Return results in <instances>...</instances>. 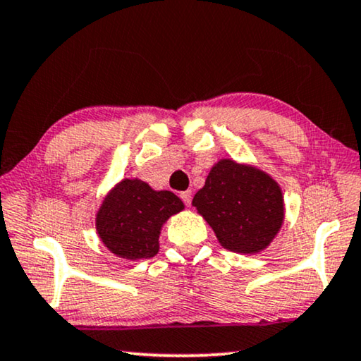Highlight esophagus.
<instances>
[{
	"label": "esophagus",
	"mask_w": 361,
	"mask_h": 361,
	"mask_svg": "<svg viewBox=\"0 0 361 361\" xmlns=\"http://www.w3.org/2000/svg\"><path fill=\"white\" fill-rule=\"evenodd\" d=\"M180 198H182V202L185 203L187 207L190 205L192 203V192L190 190H185V192H180Z\"/></svg>",
	"instance_id": "1"
}]
</instances>
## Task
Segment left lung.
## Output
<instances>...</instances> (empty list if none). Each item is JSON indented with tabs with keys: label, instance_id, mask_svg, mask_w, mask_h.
Here are the masks:
<instances>
[{
	"label": "left lung",
	"instance_id": "8db88e82",
	"mask_svg": "<svg viewBox=\"0 0 361 361\" xmlns=\"http://www.w3.org/2000/svg\"><path fill=\"white\" fill-rule=\"evenodd\" d=\"M192 205L224 249L255 254L274 241L283 223V195L269 174L221 159L213 166Z\"/></svg>",
	"mask_w": 361,
	"mask_h": 361
}]
</instances>
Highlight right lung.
Instances as JSON below:
<instances>
[{"label": "right lung", "instance_id": "obj_1", "mask_svg": "<svg viewBox=\"0 0 361 361\" xmlns=\"http://www.w3.org/2000/svg\"><path fill=\"white\" fill-rule=\"evenodd\" d=\"M184 203L169 190H153L140 179H123L104 198L96 229L106 247L128 260L154 257L161 226Z\"/></svg>", "mask_w": 361, "mask_h": 361}]
</instances>
